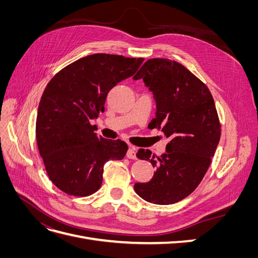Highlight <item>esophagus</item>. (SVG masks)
Returning <instances> with one entry per match:
<instances>
[{
	"mask_svg": "<svg viewBox=\"0 0 258 258\" xmlns=\"http://www.w3.org/2000/svg\"><path fill=\"white\" fill-rule=\"evenodd\" d=\"M127 157L129 159H137V151L135 147H129V150L127 152Z\"/></svg>",
	"mask_w": 258,
	"mask_h": 258,
	"instance_id": "obj_1",
	"label": "esophagus"
}]
</instances>
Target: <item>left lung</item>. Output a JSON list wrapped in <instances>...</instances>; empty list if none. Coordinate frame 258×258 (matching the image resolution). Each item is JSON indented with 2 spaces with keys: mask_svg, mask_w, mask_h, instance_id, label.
<instances>
[{
  "mask_svg": "<svg viewBox=\"0 0 258 258\" xmlns=\"http://www.w3.org/2000/svg\"><path fill=\"white\" fill-rule=\"evenodd\" d=\"M156 102L157 128L170 139L166 153L157 159L148 150L137 157L156 167L147 183H136L140 197L155 205H172L197 188L210 167L221 138V123L207 86L176 61L147 60L134 80H141Z\"/></svg>",
  "mask_w": 258,
  "mask_h": 258,
  "instance_id": "left-lung-1",
  "label": "left lung"
}]
</instances>
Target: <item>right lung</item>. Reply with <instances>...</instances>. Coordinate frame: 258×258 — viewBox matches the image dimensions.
I'll return each instance as SVG.
<instances>
[{"mask_svg": "<svg viewBox=\"0 0 258 258\" xmlns=\"http://www.w3.org/2000/svg\"><path fill=\"white\" fill-rule=\"evenodd\" d=\"M143 58L95 53L76 60L46 86L36 118V142L50 181L85 197L102 184L108 160H121L127 144L97 136L90 121L104 112L107 93L134 75Z\"/></svg>", "mask_w": 258, "mask_h": 258, "instance_id": "1", "label": "right lung"}]
</instances>
